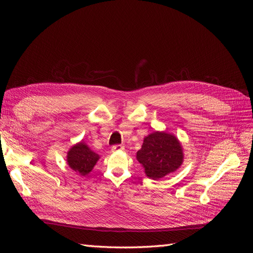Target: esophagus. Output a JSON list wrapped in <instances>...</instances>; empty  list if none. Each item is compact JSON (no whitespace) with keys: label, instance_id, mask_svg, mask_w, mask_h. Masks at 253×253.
<instances>
[{"label":"esophagus","instance_id":"esophagus-1","mask_svg":"<svg viewBox=\"0 0 253 253\" xmlns=\"http://www.w3.org/2000/svg\"><path fill=\"white\" fill-rule=\"evenodd\" d=\"M121 150H124V145H120V144H117V145H114V147H112L111 151L114 153V152H119Z\"/></svg>","mask_w":253,"mask_h":253}]
</instances>
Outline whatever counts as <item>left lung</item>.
<instances>
[{
  "label": "left lung",
  "instance_id": "left-lung-1",
  "mask_svg": "<svg viewBox=\"0 0 253 253\" xmlns=\"http://www.w3.org/2000/svg\"><path fill=\"white\" fill-rule=\"evenodd\" d=\"M136 159L151 179H160L179 169L183 163V150L175 135L166 131H155L143 138Z\"/></svg>",
  "mask_w": 253,
  "mask_h": 253
}]
</instances>
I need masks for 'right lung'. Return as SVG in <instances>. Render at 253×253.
Wrapping results in <instances>:
<instances>
[{"label": "right lung", "instance_id": "1", "mask_svg": "<svg viewBox=\"0 0 253 253\" xmlns=\"http://www.w3.org/2000/svg\"><path fill=\"white\" fill-rule=\"evenodd\" d=\"M99 159H100V156L93 150H90L83 140L71 147L66 155L68 167L80 176L88 175Z\"/></svg>", "mask_w": 253, "mask_h": 253}]
</instances>
